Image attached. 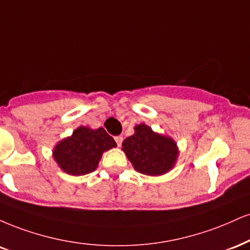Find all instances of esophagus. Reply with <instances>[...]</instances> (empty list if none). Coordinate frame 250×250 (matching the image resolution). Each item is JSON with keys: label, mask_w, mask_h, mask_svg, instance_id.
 <instances>
[{"label": "esophagus", "mask_w": 250, "mask_h": 250, "mask_svg": "<svg viewBox=\"0 0 250 250\" xmlns=\"http://www.w3.org/2000/svg\"><path fill=\"white\" fill-rule=\"evenodd\" d=\"M122 141H123V137H122V136H116V137H115V142H116V144H117V146H121Z\"/></svg>", "instance_id": "34e87169"}]
</instances>
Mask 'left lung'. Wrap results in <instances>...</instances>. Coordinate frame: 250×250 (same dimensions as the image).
Listing matches in <instances>:
<instances>
[{
    "mask_svg": "<svg viewBox=\"0 0 250 250\" xmlns=\"http://www.w3.org/2000/svg\"><path fill=\"white\" fill-rule=\"evenodd\" d=\"M135 133L123 141L122 150L137 172L161 176L172 169L178 157V146L172 138L155 133L149 125H135Z\"/></svg>",
    "mask_w": 250,
    "mask_h": 250,
    "instance_id": "1",
    "label": "left lung"
}]
</instances>
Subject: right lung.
Instances as JSON below:
<instances>
[{"label":"right lung","instance_id":"add662e5","mask_svg":"<svg viewBox=\"0 0 250 250\" xmlns=\"http://www.w3.org/2000/svg\"><path fill=\"white\" fill-rule=\"evenodd\" d=\"M116 143L104 128H77L70 137L62 140L53 149V158L64 172L83 176L98 167L101 156L115 148Z\"/></svg>","mask_w":250,"mask_h":250}]
</instances>
